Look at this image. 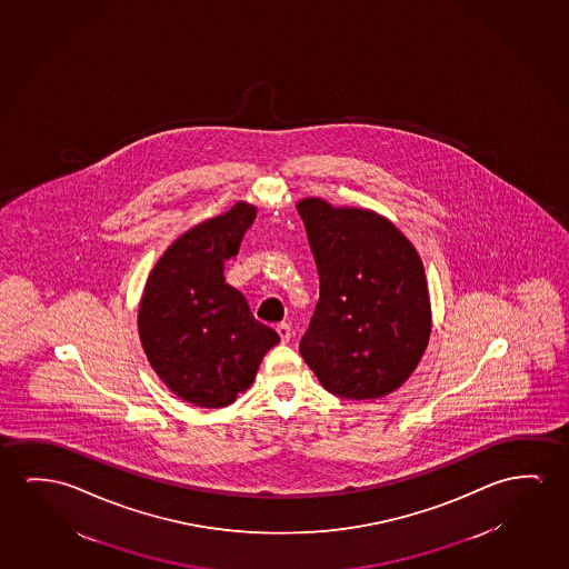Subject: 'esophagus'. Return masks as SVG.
Wrapping results in <instances>:
<instances>
[{"instance_id":"34e87169","label":"esophagus","mask_w":569,"mask_h":569,"mask_svg":"<svg viewBox=\"0 0 569 569\" xmlns=\"http://www.w3.org/2000/svg\"><path fill=\"white\" fill-rule=\"evenodd\" d=\"M276 330H278V335H280L281 342L288 345L289 338H291V327H289L288 322H280V325L276 327Z\"/></svg>"}]
</instances>
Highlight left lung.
<instances>
[{
	"label": "left lung",
	"instance_id": "left-lung-1",
	"mask_svg": "<svg viewBox=\"0 0 569 569\" xmlns=\"http://www.w3.org/2000/svg\"><path fill=\"white\" fill-rule=\"evenodd\" d=\"M297 211L321 281L299 352L335 396H388L403 386L429 345L420 256L393 222L368 209L307 198Z\"/></svg>",
	"mask_w": 569,
	"mask_h": 569
}]
</instances>
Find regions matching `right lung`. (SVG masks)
<instances>
[{"label":"right lung","instance_id":"1","mask_svg":"<svg viewBox=\"0 0 569 569\" xmlns=\"http://www.w3.org/2000/svg\"><path fill=\"white\" fill-rule=\"evenodd\" d=\"M254 219V207L239 201L183 232L152 268L140 299V342L150 366L196 407L231 405L254 381L263 355L280 342L222 276Z\"/></svg>","mask_w":569,"mask_h":569}]
</instances>
